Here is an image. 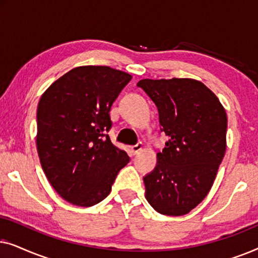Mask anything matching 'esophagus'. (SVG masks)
Returning <instances> with one entry per match:
<instances>
[{
	"label": "esophagus",
	"instance_id": "esophagus-1",
	"mask_svg": "<svg viewBox=\"0 0 258 258\" xmlns=\"http://www.w3.org/2000/svg\"><path fill=\"white\" fill-rule=\"evenodd\" d=\"M142 149H143V144L140 142V143H137V144H135V146L132 147V153L134 155H136V154H139Z\"/></svg>",
	"mask_w": 258,
	"mask_h": 258
}]
</instances>
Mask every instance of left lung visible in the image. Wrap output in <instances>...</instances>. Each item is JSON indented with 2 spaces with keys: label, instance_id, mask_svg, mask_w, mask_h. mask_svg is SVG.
Returning a JSON list of instances; mask_svg holds the SVG:
<instances>
[{
  "label": "left lung",
  "instance_id": "8db88e82",
  "mask_svg": "<svg viewBox=\"0 0 258 258\" xmlns=\"http://www.w3.org/2000/svg\"><path fill=\"white\" fill-rule=\"evenodd\" d=\"M169 137L157 164L143 178L146 199L157 213L182 216L209 192L227 149V112L216 95L192 79L141 80Z\"/></svg>",
  "mask_w": 258,
  "mask_h": 258
}]
</instances>
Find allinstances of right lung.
<instances>
[{
    "label": "right lung",
    "instance_id": "add662e5",
    "mask_svg": "<svg viewBox=\"0 0 258 258\" xmlns=\"http://www.w3.org/2000/svg\"><path fill=\"white\" fill-rule=\"evenodd\" d=\"M132 75L104 66L76 67L50 84L37 105L36 146L49 183L67 202L93 207L129 163L111 143L109 111Z\"/></svg>",
    "mask_w": 258,
    "mask_h": 258
}]
</instances>
